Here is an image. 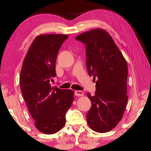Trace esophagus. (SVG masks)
<instances>
[{
	"mask_svg": "<svg viewBox=\"0 0 151 151\" xmlns=\"http://www.w3.org/2000/svg\"><path fill=\"white\" fill-rule=\"evenodd\" d=\"M75 95L77 96H82L83 95V92L82 91H81V90H76Z\"/></svg>",
	"mask_w": 151,
	"mask_h": 151,
	"instance_id": "esophagus-1",
	"label": "esophagus"
}]
</instances>
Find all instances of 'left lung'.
Segmentation results:
<instances>
[{"label":"left lung","mask_w":151,"mask_h":151,"mask_svg":"<svg viewBox=\"0 0 151 151\" xmlns=\"http://www.w3.org/2000/svg\"><path fill=\"white\" fill-rule=\"evenodd\" d=\"M76 39L86 45L89 76L98 79L94 96L87 93L92 103L86 115L88 124L94 131L105 133L117 126L126 109L127 61L105 29L90 30Z\"/></svg>","instance_id":"8db88e82"}]
</instances>
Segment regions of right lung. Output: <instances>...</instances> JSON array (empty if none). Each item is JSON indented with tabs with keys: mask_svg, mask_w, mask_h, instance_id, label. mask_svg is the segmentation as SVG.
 <instances>
[{
	"mask_svg": "<svg viewBox=\"0 0 151 151\" xmlns=\"http://www.w3.org/2000/svg\"><path fill=\"white\" fill-rule=\"evenodd\" d=\"M68 38L63 34L37 36L23 62L19 82L23 97L35 126L46 134L59 132L65 124V114L73 101V91L52 87L57 76L55 63L59 50Z\"/></svg>",
	"mask_w": 151,
	"mask_h": 151,
	"instance_id": "right-lung-1",
	"label": "right lung"
}]
</instances>
